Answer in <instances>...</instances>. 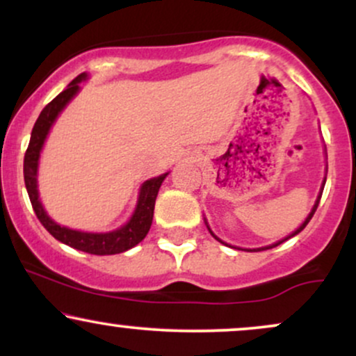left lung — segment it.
I'll return each mask as SVG.
<instances>
[{"mask_svg": "<svg viewBox=\"0 0 356 356\" xmlns=\"http://www.w3.org/2000/svg\"><path fill=\"white\" fill-rule=\"evenodd\" d=\"M326 170H328V165H326ZM325 182H326V179H325V181H323V187H325ZM323 187H321V189H323ZM320 199H321V192H320V195H318L316 202H314V206H313V209H312V212H309V214H308V218H306V219H305V222H303V224H301V226H300V227H298V229H296L295 232H291V234H289V236H288V238H284V239L277 241V243H275V244H271V246H266V248H257V249H246V251H264V249H271V248H276V246H280V244H281V243H284V241H286V239L293 238V236H296V234H298V232H301V231H303V229H305V227H306V224H308V222H309V219H312V218H313V214H314V211H316V207H318V202H320ZM206 226H207V222H206ZM207 229H209V226H207ZM209 232H211V234H212V231H211V229H209ZM212 236H214V234H212ZM214 238H216V239H218V241H219V243L226 244V243H224V241H220V239L218 238V236H214ZM226 246H229V244H226ZM229 248H232V246H229ZM238 249H239V248H238Z\"/></svg>", "mask_w": 356, "mask_h": 356, "instance_id": "8db88e82", "label": "left lung"}]
</instances>
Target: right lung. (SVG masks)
<instances>
[{
  "label": "right lung",
  "instance_id": "1",
  "mask_svg": "<svg viewBox=\"0 0 356 356\" xmlns=\"http://www.w3.org/2000/svg\"><path fill=\"white\" fill-rule=\"evenodd\" d=\"M83 80H87V73H81V75L76 76L75 80H72V83L42 110L38 120L35 122L33 130H31L30 144H28L23 162L24 186H26L28 195H30V201L31 206H33L36 218L40 219V222L43 224L44 229L50 232L53 238L58 239L60 243L67 244V246L88 252V254H118V252L129 251L130 248L137 246V244L147 236L150 226H152L155 199H157L159 189H161L162 182H164V179L169 175V172L159 175V177L149 179V181L142 184L140 192H138L137 207L136 211H134L132 218H130L129 222L124 224L122 227L110 232H83L60 226V224H56L55 220L44 212L38 197V181H36V174H38L40 152H42L43 144L44 140H47V136L48 132H50L53 122H55L56 117L60 115L61 110L67 107L68 102L79 93V83Z\"/></svg>",
  "mask_w": 356,
  "mask_h": 356
}]
</instances>
